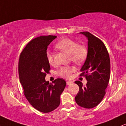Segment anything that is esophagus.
Returning <instances> with one entry per match:
<instances>
[{
	"label": "esophagus",
	"mask_w": 126,
	"mask_h": 126,
	"mask_svg": "<svg viewBox=\"0 0 126 126\" xmlns=\"http://www.w3.org/2000/svg\"><path fill=\"white\" fill-rule=\"evenodd\" d=\"M66 83H67V85H71V84H72V83H73V82L69 80V81L66 82Z\"/></svg>",
	"instance_id": "obj_1"
}]
</instances>
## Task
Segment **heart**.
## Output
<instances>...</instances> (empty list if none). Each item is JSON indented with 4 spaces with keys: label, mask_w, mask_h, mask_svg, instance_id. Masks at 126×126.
<instances>
[{
    "label": "heart",
    "mask_w": 126,
    "mask_h": 126,
    "mask_svg": "<svg viewBox=\"0 0 126 126\" xmlns=\"http://www.w3.org/2000/svg\"><path fill=\"white\" fill-rule=\"evenodd\" d=\"M56 47L62 51L70 54V57L73 62L77 64L81 63L86 59L88 55V50L83 45H78L77 42L69 38H64L56 44ZM46 57L50 65L54 64L53 54L48 51L46 53ZM75 68L73 66L62 67L57 72L59 76L65 78H69L72 73L74 72Z\"/></svg>",
    "instance_id": "1"
}]
</instances>
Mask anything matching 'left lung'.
Here are the masks:
<instances>
[{
	"mask_svg": "<svg viewBox=\"0 0 126 126\" xmlns=\"http://www.w3.org/2000/svg\"><path fill=\"white\" fill-rule=\"evenodd\" d=\"M79 34L88 40V55L80 69V76H85L87 83L75 81L79 91L75 96L77 104L85 108L97 106L105 94L110 76V60L108 51L101 40L89 32Z\"/></svg>",
	"mask_w": 126,
	"mask_h": 126,
	"instance_id": "left-lung-1",
	"label": "left lung"
}]
</instances>
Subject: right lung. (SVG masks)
I'll use <instances>...</instances> for the list:
<instances>
[{
	"label": "right lung",
	"mask_w": 126,
	"mask_h": 126,
	"mask_svg": "<svg viewBox=\"0 0 126 126\" xmlns=\"http://www.w3.org/2000/svg\"><path fill=\"white\" fill-rule=\"evenodd\" d=\"M56 38L48 35L33 39L22 51L19 60V77L24 95L33 107L44 113L58 107L66 85L62 78L56 79L53 84L45 79L50 70L46 57L47 47Z\"/></svg>",
	"instance_id": "add662e5"
}]
</instances>
